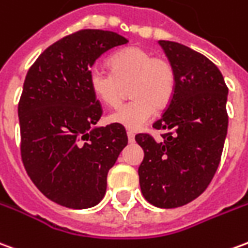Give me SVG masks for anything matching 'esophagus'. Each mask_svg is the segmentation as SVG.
I'll use <instances>...</instances> for the list:
<instances>
[{
  "label": "esophagus",
  "mask_w": 248,
  "mask_h": 248,
  "mask_svg": "<svg viewBox=\"0 0 248 248\" xmlns=\"http://www.w3.org/2000/svg\"><path fill=\"white\" fill-rule=\"evenodd\" d=\"M127 138H129L130 143H133V142H134V138H136L134 133H131V131H127Z\"/></svg>",
  "instance_id": "34e87169"
}]
</instances>
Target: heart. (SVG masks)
<instances>
[{
  "mask_svg": "<svg viewBox=\"0 0 248 248\" xmlns=\"http://www.w3.org/2000/svg\"><path fill=\"white\" fill-rule=\"evenodd\" d=\"M112 72L94 67L88 72V83L94 95L107 106H117L130 87L134 99L110 114V122L137 131L148 124L155 107L164 108L172 100L176 76L169 62L154 58L145 48L134 46L115 53L110 59Z\"/></svg>",
  "mask_w": 248,
  "mask_h": 248,
  "instance_id": "1",
  "label": "heart"
}]
</instances>
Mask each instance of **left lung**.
<instances>
[{
    "label": "left lung",
    "instance_id": "8db88e82",
    "mask_svg": "<svg viewBox=\"0 0 248 248\" xmlns=\"http://www.w3.org/2000/svg\"><path fill=\"white\" fill-rule=\"evenodd\" d=\"M176 76L172 100L154 129L162 141L138 134L143 197L158 208H176L202 195L220 162L228 129V88L219 68L189 46L158 41Z\"/></svg>",
    "mask_w": 248,
    "mask_h": 248
}]
</instances>
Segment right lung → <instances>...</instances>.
Wrapping results in <instances>:
<instances>
[{"instance_id":"add662e5","label":"right lung","mask_w":248,"mask_h":248,"mask_svg":"<svg viewBox=\"0 0 248 248\" xmlns=\"http://www.w3.org/2000/svg\"><path fill=\"white\" fill-rule=\"evenodd\" d=\"M127 43L111 31L83 29L48 46L28 71L18 103L22 162L40 192L63 207L96 205L127 145L124 126H96L102 108L88 83L96 59Z\"/></svg>"}]
</instances>
